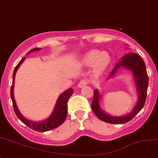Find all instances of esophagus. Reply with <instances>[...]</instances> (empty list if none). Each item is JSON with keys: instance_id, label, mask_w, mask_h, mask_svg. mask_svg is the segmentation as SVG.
I'll return each instance as SVG.
<instances>
[{"instance_id": "34e87169", "label": "esophagus", "mask_w": 158, "mask_h": 158, "mask_svg": "<svg viewBox=\"0 0 158 158\" xmlns=\"http://www.w3.org/2000/svg\"><path fill=\"white\" fill-rule=\"evenodd\" d=\"M88 83H89L88 80L83 79V80H81V81H80L78 85H77V87H80V88H81V87H84V86H86L87 84H88Z\"/></svg>"}]
</instances>
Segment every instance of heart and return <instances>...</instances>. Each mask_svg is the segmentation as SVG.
Returning <instances> with one entry per match:
<instances>
[{
    "mask_svg": "<svg viewBox=\"0 0 158 158\" xmlns=\"http://www.w3.org/2000/svg\"><path fill=\"white\" fill-rule=\"evenodd\" d=\"M111 58L107 52H101L99 50H91L84 55L83 61L87 66L94 65V71L101 74L109 66Z\"/></svg>",
    "mask_w": 158,
    "mask_h": 158,
    "instance_id": "1",
    "label": "heart"
}]
</instances>
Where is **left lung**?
Masks as SVG:
<instances>
[{
  "mask_svg": "<svg viewBox=\"0 0 158 158\" xmlns=\"http://www.w3.org/2000/svg\"><path fill=\"white\" fill-rule=\"evenodd\" d=\"M123 67L128 68L133 72L136 87H137L138 96H139L138 103H136L135 106L131 110V113L124 116H113L104 113L100 107V94L98 90L94 91V99L91 104V108L99 119L112 124H123L132 119L143 108L147 97L148 76L146 71L145 64L142 58L135 53H128L123 57L119 62L115 64L108 78L113 77L117 71Z\"/></svg>",
  "mask_w": 158,
  "mask_h": 158,
  "instance_id": "obj_1",
  "label": "left lung"
}]
</instances>
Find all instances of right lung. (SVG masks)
<instances>
[{
	"mask_svg": "<svg viewBox=\"0 0 158 158\" xmlns=\"http://www.w3.org/2000/svg\"><path fill=\"white\" fill-rule=\"evenodd\" d=\"M40 48H33V49H31L27 54L32 52L39 51V50H40ZM24 59H25V58H23L22 59L20 60V61L18 63V64L16 66L14 71V74H13V83L12 86H11L10 97L13 102V106H14V112H15L17 118H18L23 123H24L26 126L30 127L31 129L35 130V131H40V132L50 131V130L52 129H54V128L61 126V125L65 121L66 117H67L68 114V99L70 98V97L72 95L73 93H74V90L71 88H69L68 90H65L63 94H61V95L59 96V97H58V100H57L56 104H55V109L54 110H53L52 113L51 115H50L47 119L42 122H33L27 119V118H24V117L21 115V113H19L18 108H17V104H16L15 100H14V85L16 73H17V69H18L19 66H20V64L23 62Z\"/></svg>",
	"mask_w": 158,
	"mask_h": 158,
	"instance_id": "obj_1",
	"label": "right lung"
}]
</instances>
